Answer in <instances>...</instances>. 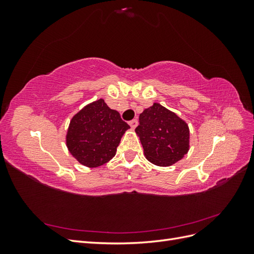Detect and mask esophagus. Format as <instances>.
Instances as JSON below:
<instances>
[{
    "label": "esophagus",
    "mask_w": 254,
    "mask_h": 254,
    "mask_svg": "<svg viewBox=\"0 0 254 254\" xmlns=\"http://www.w3.org/2000/svg\"><path fill=\"white\" fill-rule=\"evenodd\" d=\"M129 125H130V127H131V129H132V130H133V129H135V127L137 126V121H136V120L130 121V122H129Z\"/></svg>",
    "instance_id": "obj_1"
}]
</instances>
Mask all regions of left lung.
Masks as SVG:
<instances>
[{
  "mask_svg": "<svg viewBox=\"0 0 254 254\" xmlns=\"http://www.w3.org/2000/svg\"><path fill=\"white\" fill-rule=\"evenodd\" d=\"M135 133L140 137L144 155L158 166H171L190 149L189 125L175 112L155 103L140 114Z\"/></svg>",
  "mask_w": 254,
  "mask_h": 254,
  "instance_id": "8db88e82",
  "label": "left lung"
}]
</instances>
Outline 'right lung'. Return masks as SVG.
Listing matches in <instances>:
<instances>
[{
    "label": "right lung",
    "instance_id": "right-lung-1",
    "mask_svg": "<svg viewBox=\"0 0 254 254\" xmlns=\"http://www.w3.org/2000/svg\"><path fill=\"white\" fill-rule=\"evenodd\" d=\"M129 128L120 113L101 98L84 106L72 118L65 144L80 164L98 167L115 156L122 136Z\"/></svg>",
    "mask_w": 254,
    "mask_h": 254
}]
</instances>
